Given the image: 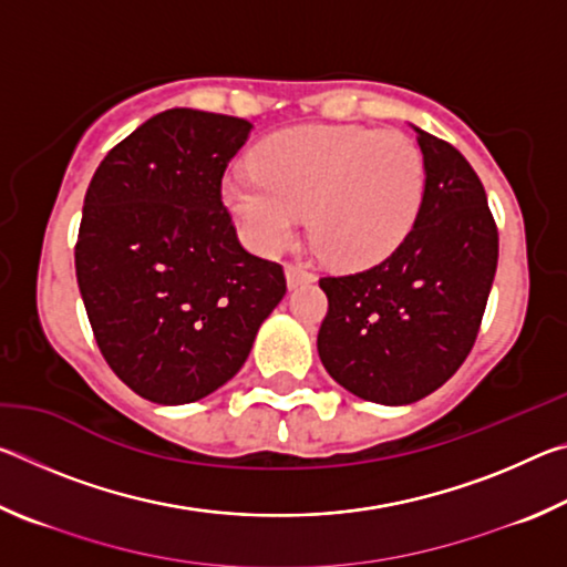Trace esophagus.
<instances>
[{
  "label": "esophagus",
  "mask_w": 567,
  "mask_h": 567,
  "mask_svg": "<svg viewBox=\"0 0 567 567\" xmlns=\"http://www.w3.org/2000/svg\"><path fill=\"white\" fill-rule=\"evenodd\" d=\"M285 277H287V287H290V290H295V287H300V285H307V282H315V275L310 270H305V267H300V265H287Z\"/></svg>",
  "instance_id": "34e87169"
}]
</instances>
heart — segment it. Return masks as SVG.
Returning <instances> with one entry per match:
<instances>
[{"label":"heart","instance_id":"obj_1","mask_svg":"<svg viewBox=\"0 0 567 567\" xmlns=\"http://www.w3.org/2000/svg\"><path fill=\"white\" fill-rule=\"evenodd\" d=\"M425 197V159L395 130L312 124L272 134L255 167H235L223 203L239 233L265 255L295 243L310 213V235L338 267L378 265L405 243Z\"/></svg>","mask_w":567,"mask_h":567}]
</instances>
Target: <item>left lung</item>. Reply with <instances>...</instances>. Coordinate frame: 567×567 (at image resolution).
<instances>
[{
	"instance_id": "8db88e82",
	"label": "left lung",
	"mask_w": 567,
	"mask_h": 567,
	"mask_svg": "<svg viewBox=\"0 0 567 567\" xmlns=\"http://www.w3.org/2000/svg\"><path fill=\"white\" fill-rule=\"evenodd\" d=\"M415 132L425 197L412 233L370 270L320 280L324 370L380 405H410L455 375L475 344L497 267L483 182L453 145Z\"/></svg>"
}]
</instances>
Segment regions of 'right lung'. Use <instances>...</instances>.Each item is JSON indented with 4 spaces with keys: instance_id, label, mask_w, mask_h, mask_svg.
I'll use <instances>...</instances> for the list:
<instances>
[{
    "instance_id": "1",
    "label": "right lung",
    "mask_w": 567,
    "mask_h": 567,
    "mask_svg": "<svg viewBox=\"0 0 567 567\" xmlns=\"http://www.w3.org/2000/svg\"><path fill=\"white\" fill-rule=\"evenodd\" d=\"M249 130L227 114L159 112L107 152L84 195L74 267L94 340L157 405L233 380L287 292L282 267L239 245L223 205Z\"/></svg>"
}]
</instances>
